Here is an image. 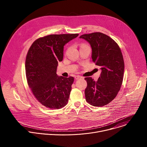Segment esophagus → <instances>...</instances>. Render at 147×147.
<instances>
[{
	"label": "esophagus",
	"instance_id": "34e87169",
	"mask_svg": "<svg viewBox=\"0 0 147 147\" xmlns=\"http://www.w3.org/2000/svg\"><path fill=\"white\" fill-rule=\"evenodd\" d=\"M82 78V77L80 76H75V78H76V80H78L79 78Z\"/></svg>",
	"mask_w": 147,
	"mask_h": 147
}]
</instances>
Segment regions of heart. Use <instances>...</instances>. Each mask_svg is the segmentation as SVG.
Listing matches in <instances>:
<instances>
[{"label": "heart", "mask_w": 147, "mask_h": 147, "mask_svg": "<svg viewBox=\"0 0 147 147\" xmlns=\"http://www.w3.org/2000/svg\"><path fill=\"white\" fill-rule=\"evenodd\" d=\"M84 45H84V44H81V47H82V46H84Z\"/></svg>", "instance_id": "obj_1"}]
</instances>
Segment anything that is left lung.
Segmentation results:
<instances>
[{"label": "left lung", "mask_w": 147, "mask_h": 147, "mask_svg": "<svg viewBox=\"0 0 147 147\" xmlns=\"http://www.w3.org/2000/svg\"><path fill=\"white\" fill-rule=\"evenodd\" d=\"M92 48V59L102 70L96 81L86 77L85 96L94 107H103L112 101L120 90L124 75V63L118 44L110 36L101 32L83 34Z\"/></svg>", "instance_id": "left-lung-1"}]
</instances>
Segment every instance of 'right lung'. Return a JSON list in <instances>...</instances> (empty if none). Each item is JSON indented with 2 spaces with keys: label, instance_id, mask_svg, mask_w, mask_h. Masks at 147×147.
Returning <instances> with one entry per match:
<instances>
[{
  "label": "right lung",
  "instance_id": "1",
  "mask_svg": "<svg viewBox=\"0 0 147 147\" xmlns=\"http://www.w3.org/2000/svg\"><path fill=\"white\" fill-rule=\"evenodd\" d=\"M78 34H52L36 39L26 59V74L28 87L44 107L57 109L66 106L74 81L73 77H59L58 62L63 58L66 44Z\"/></svg>",
  "mask_w": 147,
  "mask_h": 147
}]
</instances>
